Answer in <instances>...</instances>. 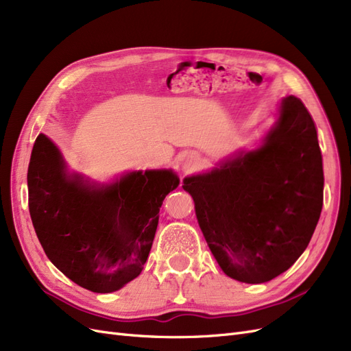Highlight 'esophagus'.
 <instances>
[{"mask_svg":"<svg viewBox=\"0 0 351 351\" xmlns=\"http://www.w3.org/2000/svg\"><path fill=\"white\" fill-rule=\"evenodd\" d=\"M201 157L197 154H188L184 157L182 160V171L189 173V172H194L195 169H198L201 166Z\"/></svg>","mask_w":351,"mask_h":351,"instance_id":"1","label":"esophagus"}]
</instances>
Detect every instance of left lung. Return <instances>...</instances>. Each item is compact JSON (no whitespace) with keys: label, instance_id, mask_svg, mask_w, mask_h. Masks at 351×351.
<instances>
[{"label":"left lung","instance_id":"left-lung-1","mask_svg":"<svg viewBox=\"0 0 351 351\" xmlns=\"http://www.w3.org/2000/svg\"><path fill=\"white\" fill-rule=\"evenodd\" d=\"M199 229L226 276L259 285L306 250L324 201L315 122L296 96L281 99L252 149L226 156L184 179Z\"/></svg>","mask_w":351,"mask_h":351}]
</instances>
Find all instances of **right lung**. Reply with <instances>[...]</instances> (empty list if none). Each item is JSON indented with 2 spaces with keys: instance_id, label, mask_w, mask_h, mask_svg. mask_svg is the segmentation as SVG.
I'll return each instance as SVG.
<instances>
[{
  "instance_id": "obj_1",
  "label": "right lung",
  "mask_w": 351,
  "mask_h": 351,
  "mask_svg": "<svg viewBox=\"0 0 351 351\" xmlns=\"http://www.w3.org/2000/svg\"><path fill=\"white\" fill-rule=\"evenodd\" d=\"M173 169L127 171L106 182L70 171L61 150L39 134L29 171V211L49 261L75 285L112 293L138 277L149 258Z\"/></svg>"
}]
</instances>
